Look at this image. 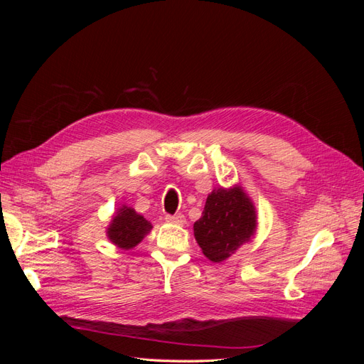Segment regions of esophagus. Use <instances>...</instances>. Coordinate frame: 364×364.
Instances as JSON below:
<instances>
[{
  "label": "esophagus",
  "mask_w": 364,
  "mask_h": 364,
  "mask_svg": "<svg viewBox=\"0 0 364 364\" xmlns=\"http://www.w3.org/2000/svg\"><path fill=\"white\" fill-rule=\"evenodd\" d=\"M165 220H167L168 223H173V225H183L185 223V215L183 214L167 215V217H165Z\"/></svg>",
  "instance_id": "1"
}]
</instances>
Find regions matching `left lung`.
<instances>
[{"label": "left lung", "mask_w": 364, "mask_h": 364, "mask_svg": "<svg viewBox=\"0 0 364 364\" xmlns=\"http://www.w3.org/2000/svg\"><path fill=\"white\" fill-rule=\"evenodd\" d=\"M193 229L203 255L213 262H223L255 238V203L240 183L229 188L218 186L208 194L202 217Z\"/></svg>", "instance_id": "8db88e82"}]
</instances>
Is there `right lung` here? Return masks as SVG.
<instances>
[{
    "mask_svg": "<svg viewBox=\"0 0 364 364\" xmlns=\"http://www.w3.org/2000/svg\"><path fill=\"white\" fill-rule=\"evenodd\" d=\"M151 228V223L144 215L138 214L134 208L121 205L106 228V237L117 247L130 250L144 240Z\"/></svg>",
    "mask_w": 364,
    "mask_h": 364,
    "instance_id": "1",
    "label": "right lung"
}]
</instances>
